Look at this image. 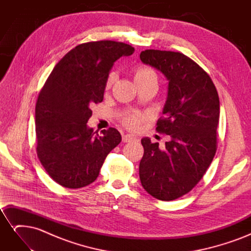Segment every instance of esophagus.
Returning a JSON list of instances; mask_svg holds the SVG:
<instances>
[{
    "mask_svg": "<svg viewBox=\"0 0 251 251\" xmlns=\"http://www.w3.org/2000/svg\"><path fill=\"white\" fill-rule=\"evenodd\" d=\"M136 138L134 137L133 135H130V134H125L123 135V141L124 142H130V141H133L135 140Z\"/></svg>",
    "mask_w": 251,
    "mask_h": 251,
    "instance_id": "esophagus-1",
    "label": "esophagus"
}]
</instances>
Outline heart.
Wrapping results in <instances>:
<instances>
[{"instance_id": "1", "label": "heart", "mask_w": 251, "mask_h": 251, "mask_svg": "<svg viewBox=\"0 0 251 251\" xmlns=\"http://www.w3.org/2000/svg\"><path fill=\"white\" fill-rule=\"evenodd\" d=\"M133 77H134V81L136 83V86H139L140 83L146 82V81H150V80H156L157 81L156 73L153 70H151L150 68H147V67H139V68H137V69H135ZM113 81H114V76H113V75H110V77L107 80V85H105V88H107V90H109L111 88ZM140 119H141V117L139 115L133 114V115H127L124 118V124L127 127L136 128L140 123Z\"/></svg>"}]
</instances>
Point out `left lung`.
I'll use <instances>...</instances> for the list:
<instances>
[{"label":"left lung","mask_w":251,"mask_h":251,"mask_svg":"<svg viewBox=\"0 0 251 251\" xmlns=\"http://www.w3.org/2000/svg\"><path fill=\"white\" fill-rule=\"evenodd\" d=\"M143 64L160 71L169 81L168 96L156 130L170 135L165 148L141 139L139 164L143 188L154 198L176 200L192 191L208 169L217 150L220 101L209 75L180 52L146 50Z\"/></svg>","instance_id":"left-lung-1"}]
</instances>
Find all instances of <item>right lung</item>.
<instances>
[{"instance_id": "add662e5", "label": "right lung", "mask_w": 251, "mask_h": 251, "mask_svg": "<svg viewBox=\"0 0 251 251\" xmlns=\"http://www.w3.org/2000/svg\"><path fill=\"white\" fill-rule=\"evenodd\" d=\"M130 45L98 41L80 44L53 68L35 107L37 156L49 176L64 187L96 180L105 157L121 141L114 127L93 133L87 123L91 105L101 102L109 73Z\"/></svg>"}]
</instances>
